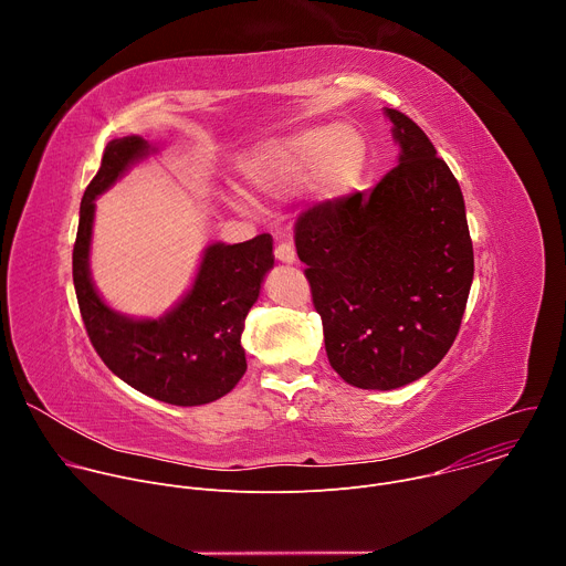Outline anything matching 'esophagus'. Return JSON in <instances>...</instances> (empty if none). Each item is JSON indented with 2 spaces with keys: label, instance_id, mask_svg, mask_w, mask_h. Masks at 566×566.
I'll use <instances>...</instances> for the list:
<instances>
[{
  "label": "esophagus",
  "instance_id": "1",
  "mask_svg": "<svg viewBox=\"0 0 566 566\" xmlns=\"http://www.w3.org/2000/svg\"><path fill=\"white\" fill-rule=\"evenodd\" d=\"M275 258L282 264H293L295 262V249H293L291 241H280V244L275 247Z\"/></svg>",
  "mask_w": 566,
  "mask_h": 566
}]
</instances>
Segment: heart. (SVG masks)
Masks as SVG:
<instances>
[{"label":"heart","instance_id":"obj_1","mask_svg":"<svg viewBox=\"0 0 566 566\" xmlns=\"http://www.w3.org/2000/svg\"><path fill=\"white\" fill-rule=\"evenodd\" d=\"M365 160V140L354 127H311L260 147L247 160L244 175L258 192L271 199H284L313 179L319 199L336 201L356 188Z\"/></svg>","mask_w":566,"mask_h":566}]
</instances>
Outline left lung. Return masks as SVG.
I'll return each mask as SVG.
<instances>
[{
	"label": "left lung",
	"mask_w": 566,
	"mask_h": 566,
	"mask_svg": "<svg viewBox=\"0 0 566 566\" xmlns=\"http://www.w3.org/2000/svg\"><path fill=\"white\" fill-rule=\"evenodd\" d=\"M398 166L369 195L322 201L295 221L313 306L338 376L360 389H396L452 347L474 255L461 188L426 132L385 109Z\"/></svg>",
	"instance_id": "1"
}]
</instances>
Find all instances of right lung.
Listing matches in <instances>:
<instances>
[{
    "label": "right lung",
    "mask_w": 566,
    "mask_h": 566,
    "mask_svg": "<svg viewBox=\"0 0 566 566\" xmlns=\"http://www.w3.org/2000/svg\"><path fill=\"white\" fill-rule=\"evenodd\" d=\"M154 147L140 136L107 143L103 164L80 203L73 286L87 336L103 363L127 385L170 406H203L228 394L247 371L241 332L273 269V237L206 249L188 295L164 317L134 319L112 311L90 275L94 201Z\"/></svg>",
    "instance_id": "add662e5"
}]
</instances>
